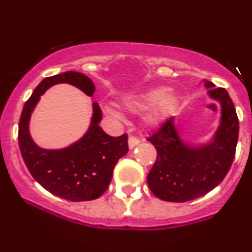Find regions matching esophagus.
Wrapping results in <instances>:
<instances>
[{"mask_svg":"<svg viewBox=\"0 0 252 252\" xmlns=\"http://www.w3.org/2000/svg\"><path fill=\"white\" fill-rule=\"evenodd\" d=\"M140 143V138H137L136 136H129V140H128V144H129V148L132 149L135 148L137 144Z\"/></svg>","mask_w":252,"mask_h":252,"instance_id":"34e87169","label":"esophagus"}]
</instances>
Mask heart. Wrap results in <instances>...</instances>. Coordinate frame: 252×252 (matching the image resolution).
<instances>
[{"instance_id":"1","label":"heart","mask_w":252,"mask_h":252,"mask_svg":"<svg viewBox=\"0 0 252 252\" xmlns=\"http://www.w3.org/2000/svg\"><path fill=\"white\" fill-rule=\"evenodd\" d=\"M174 104V97L164 94L163 89H150L140 94L128 97L123 100L122 105L130 112H144L150 108L147 117L148 123L150 126H158L169 116ZM106 112L112 116L117 115L110 108H106Z\"/></svg>"}]
</instances>
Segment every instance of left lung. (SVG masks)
<instances>
[{
  "mask_svg": "<svg viewBox=\"0 0 252 252\" xmlns=\"http://www.w3.org/2000/svg\"><path fill=\"white\" fill-rule=\"evenodd\" d=\"M205 88L221 106L220 124L211 142L187 144L173 117L147 138L158 152L147 181L150 190L164 201L184 202L205 195L224 180L235 158L239 122L232 99L226 90L213 83L206 80Z\"/></svg>",
  "mask_w": 252,
  "mask_h": 252,
  "instance_id": "obj_1",
  "label": "left lung"
}]
</instances>
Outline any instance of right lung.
<instances>
[{"mask_svg":"<svg viewBox=\"0 0 252 252\" xmlns=\"http://www.w3.org/2000/svg\"><path fill=\"white\" fill-rule=\"evenodd\" d=\"M66 83L92 97V80L79 72L68 71L47 77L36 86L22 110L19 123V146L26 166L35 180L52 194L70 201L99 198L108 189L115 166L128 153V136L112 137L99 126L102 110L92 103L94 114L86 134L63 149H43L36 146L30 132L34 108L46 90Z\"/></svg>","mask_w":252,"mask_h":252,"instance_id":"right-lung-1","label":"right lung"}]
</instances>
